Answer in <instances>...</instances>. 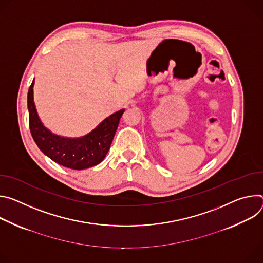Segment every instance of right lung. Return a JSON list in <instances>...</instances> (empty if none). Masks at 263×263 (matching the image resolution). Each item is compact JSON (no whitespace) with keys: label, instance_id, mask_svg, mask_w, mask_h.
Returning a JSON list of instances; mask_svg holds the SVG:
<instances>
[{"label":"right lung","instance_id":"right-lung-1","mask_svg":"<svg viewBox=\"0 0 263 263\" xmlns=\"http://www.w3.org/2000/svg\"><path fill=\"white\" fill-rule=\"evenodd\" d=\"M34 79L28 91L29 127L39 148L57 164L81 170L98 165L105 158L124 109L108 116L92 132L79 138H67L53 134L40 119L34 98Z\"/></svg>","mask_w":263,"mask_h":263}]
</instances>
